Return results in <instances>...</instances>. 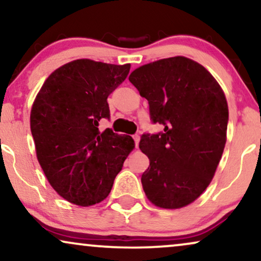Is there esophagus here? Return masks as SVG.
Masks as SVG:
<instances>
[{
    "label": "esophagus",
    "mask_w": 261,
    "mask_h": 261,
    "mask_svg": "<svg viewBox=\"0 0 261 261\" xmlns=\"http://www.w3.org/2000/svg\"><path fill=\"white\" fill-rule=\"evenodd\" d=\"M133 139H134V142H135V147L138 148L139 140H140V137H139V135H133Z\"/></svg>",
    "instance_id": "obj_1"
}]
</instances>
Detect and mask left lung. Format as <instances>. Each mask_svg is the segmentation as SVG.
Masks as SVG:
<instances>
[{
	"label": "left lung",
	"instance_id": "1",
	"mask_svg": "<svg viewBox=\"0 0 261 261\" xmlns=\"http://www.w3.org/2000/svg\"><path fill=\"white\" fill-rule=\"evenodd\" d=\"M129 82L148 101L152 123L139 147L149 159L141 183L153 204L178 209L208 188L226 145L228 105L201 64L185 57L160 59L134 70Z\"/></svg>",
	"mask_w": 261,
	"mask_h": 261
}]
</instances>
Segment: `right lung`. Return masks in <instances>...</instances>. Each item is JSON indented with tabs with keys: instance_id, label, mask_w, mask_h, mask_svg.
Instances as JSON below:
<instances>
[{
	"instance_id": "add662e5",
	"label": "right lung",
	"mask_w": 261,
	"mask_h": 261,
	"mask_svg": "<svg viewBox=\"0 0 261 261\" xmlns=\"http://www.w3.org/2000/svg\"><path fill=\"white\" fill-rule=\"evenodd\" d=\"M129 69L73 60L51 73L35 98L31 132L39 164L66 201L82 206L102 202L134 148L129 135L98 130L99 121L110 117L107 98Z\"/></svg>"
}]
</instances>
